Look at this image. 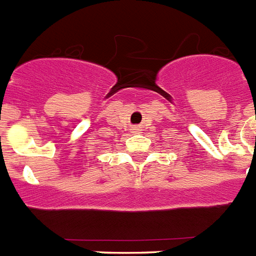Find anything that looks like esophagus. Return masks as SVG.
<instances>
[{
  "instance_id": "obj_1",
  "label": "esophagus",
  "mask_w": 256,
  "mask_h": 256,
  "mask_svg": "<svg viewBox=\"0 0 256 256\" xmlns=\"http://www.w3.org/2000/svg\"><path fill=\"white\" fill-rule=\"evenodd\" d=\"M130 130H132V134H138V132L141 130V126H134Z\"/></svg>"
}]
</instances>
